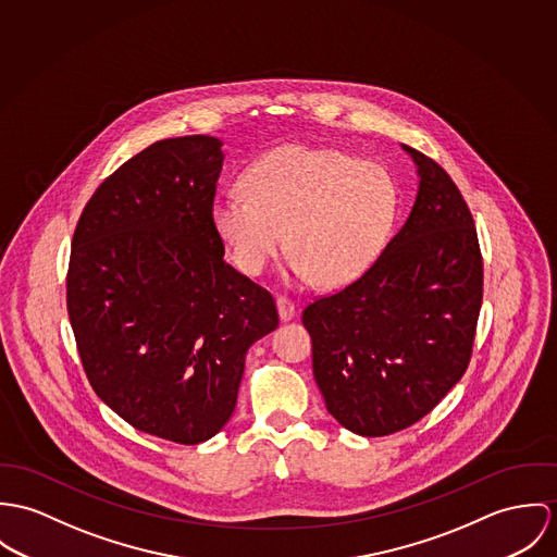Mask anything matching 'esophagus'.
Segmentation results:
<instances>
[{
  "instance_id": "esophagus-1",
  "label": "esophagus",
  "mask_w": 557,
  "mask_h": 557,
  "mask_svg": "<svg viewBox=\"0 0 557 557\" xmlns=\"http://www.w3.org/2000/svg\"><path fill=\"white\" fill-rule=\"evenodd\" d=\"M275 306H277V313H280V320H282V322H288V320H293V318L297 315L295 301H290V299H286V297H280Z\"/></svg>"
}]
</instances>
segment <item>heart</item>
Returning a JSON list of instances; mask_svg holds the SVG:
<instances>
[{
	"label": "heart",
	"mask_w": 557,
	"mask_h": 557,
	"mask_svg": "<svg viewBox=\"0 0 557 557\" xmlns=\"http://www.w3.org/2000/svg\"><path fill=\"white\" fill-rule=\"evenodd\" d=\"M244 189L211 205V222L235 267L260 275L282 244V275L339 288L359 280L384 248L399 189L393 175L346 151L284 145L256 158Z\"/></svg>",
	"instance_id": "heart-1"
}]
</instances>
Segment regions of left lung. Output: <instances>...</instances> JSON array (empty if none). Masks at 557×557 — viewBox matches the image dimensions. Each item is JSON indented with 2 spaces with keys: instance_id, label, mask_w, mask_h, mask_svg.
<instances>
[{
  "instance_id": "8db88e82",
  "label": "left lung",
  "mask_w": 557,
  "mask_h": 557,
  "mask_svg": "<svg viewBox=\"0 0 557 557\" xmlns=\"http://www.w3.org/2000/svg\"><path fill=\"white\" fill-rule=\"evenodd\" d=\"M419 189L399 233L344 290L304 311L329 414L377 437L423 419L470 363L483 304L472 213L442 166L401 145Z\"/></svg>"
}]
</instances>
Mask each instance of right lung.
Masks as SVG:
<instances>
[{
  "mask_svg": "<svg viewBox=\"0 0 557 557\" xmlns=\"http://www.w3.org/2000/svg\"><path fill=\"white\" fill-rule=\"evenodd\" d=\"M215 136L158 140L94 191L76 224L67 315L96 395L138 432L198 444L237 406L273 297L224 262L211 222Z\"/></svg>",
  "mask_w": 557,
  "mask_h": 557,
  "instance_id": "1",
  "label": "right lung"
}]
</instances>
